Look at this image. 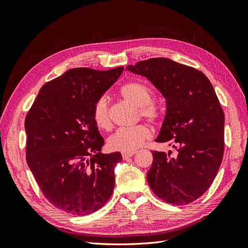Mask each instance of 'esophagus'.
<instances>
[{
	"label": "esophagus",
	"mask_w": 248,
	"mask_h": 248,
	"mask_svg": "<svg viewBox=\"0 0 248 248\" xmlns=\"http://www.w3.org/2000/svg\"><path fill=\"white\" fill-rule=\"evenodd\" d=\"M134 154H135V151H128V152H123L121 155H123V159L125 160V159H128V157L132 156Z\"/></svg>",
	"instance_id": "esophagus-1"
}]
</instances>
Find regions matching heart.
I'll list each match as a JSON object with an SVG mask.
<instances>
[{
	"instance_id": "b5f03b06",
	"label": "heart",
	"mask_w": 248,
	"mask_h": 248,
	"mask_svg": "<svg viewBox=\"0 0 248 248\" xmlns=\"http://www.w3.org/2000/svg\"><path fill=\"white\" fill-rule=\"evenodd\" d=\"M120 93L127 101L140 108L141 115L151 121L160 118L161 112L155 105L151 104L152 93L149 87L140 82H129L121 87ZM93 118L99 128L108 130L112 127L108 100L100 98L94 103ZM151 138V131L145 124H138L133 127H123L115 131L108 140V147L113 150L124 152L134 151L144 145L147 140Z\"/></svg>"
}]
</instances>
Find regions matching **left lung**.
Here are the masks:
<instances>
[{"instance_id": "8db88e82", "label": "left lung", "mask_w": 248, "mask_h": 248, "mask_svg": "<svg viewBox=\"0 0 248 248\" xmlns=\"http://www.w3.org/2000/svg\"><path fill=\"white\" fill-rule=\"evenodd\" d=\"M125 70L145 77L166 103L155 141L170 144L175 154L152 151L150 188L168 203L194 202L211 186L224 155L225 116L211 82L202 71L164 57Z\"/></svg>"}]
</instances>
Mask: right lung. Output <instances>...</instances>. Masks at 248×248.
I'll list each match as a JSON object with an SVG mask.
<instances>
[{"label": "right lung", "mask_w": 248, "mask_h": 248, "mask_svg": "<svg viewBox=\"0 0 248 248\" xmlns=\"http://www.w3.org/2000/svg\"><path fill=\"white\" fill-rule=\"evenodd\" d=\"M123 71L72 68L40 88L26 115V162L45 197L62 211L91 214L112 196L123 156L101 152L93 109Z\"/></svg>", "instance_id": "add662e5"}]
</instances>
